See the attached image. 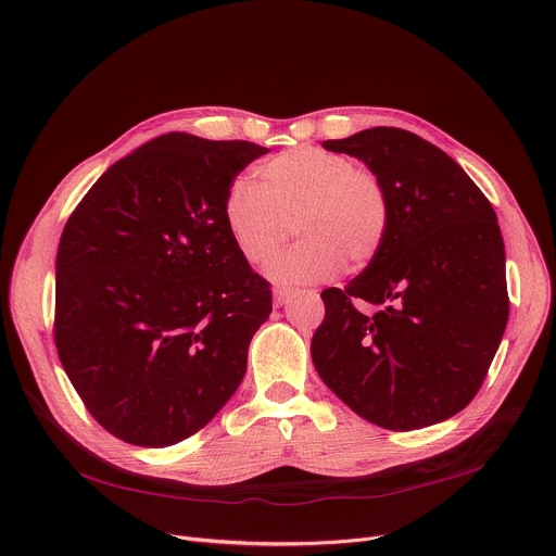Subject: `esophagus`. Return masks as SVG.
Here are the masks:
<instances>
[{
    "label": "esophagus",
    "instance_id": "esophagus-1",
    "mask_svg": "<svg viewBox=\"0 0 556 556\" xmlns=\"http://www.w3.org/2000/svg\"><path fill=\"white\" fill-rule=\"evenodd\" d=\"M292 292H294V290H290V288H275V305L288 303L290 296H292Z\"/></svg>",
    "mask_w": 556,
    "mask_h": 556
}]
</instances>
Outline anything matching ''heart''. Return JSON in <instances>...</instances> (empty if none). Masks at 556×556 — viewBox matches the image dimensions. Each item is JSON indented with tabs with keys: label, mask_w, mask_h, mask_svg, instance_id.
<instances>
[{
	"label": "heart",
	"mask_w": 556,
	"mask_h": 556,
	"mask_svg": "<svg viewBox=\"0 0 556 556\" xmlns=\"http://www.w3.org/2000/svg\"><path fill=\"white\" fill-rule=\"evenodd\" d=\"M260 182L237 180L224 200L226 228L251 266H266L292 228L301 242L275 260V281H324L343 264L356 273L378 260L391 204L374 172L343 153L296 147L264 163Z\"/></svg>",
	"instance_id": "1"
}]
</instances>
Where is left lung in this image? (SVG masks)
Wrapping results in <instances>:
<instances>
[{"instance_id": "1", "label": "left lung", "mask_w": 556, "mask_h": 556, "mask_svg": "<svg viewBox=\"0 0 556 556\" xmlns=\"http://www.w3.org/2000/svg\"><path fill=\"white\" fill-rule=\"evenodd\" d=\"M324 147L361 157L384 182L391 226L374 264L321 292L314 367L382 429L442 422L480 391L506 330L497 215L451 155L412 131L374 127ZM356 300L379 312L361 313Z\"/></svg>"}]
</instances>
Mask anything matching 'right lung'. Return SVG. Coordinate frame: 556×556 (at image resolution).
<instances>
[{"label":"right lung","mask_w":556,"mask_h":556,"mask_svg":"<svg viewBox=\"0 0 556 556\" xmlns=\"http://www.w3.org/2000/svg\"><path fill=\"white\" fill-rule=\"evenodd\" d=\"M268 149L172 131L114 163L56 253L54 345L92 418L136 446L198 433L240 387L273 309L224 200Z\"/></svg>","instance_id":"1"}]
</instances>
